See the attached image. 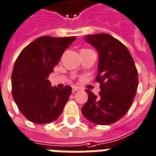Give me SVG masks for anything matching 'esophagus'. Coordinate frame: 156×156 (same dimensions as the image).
<instances>
[{
  "instance_id": "1",
  "label": "esophagus",
  "mask_w": 156,
  "mask_h": 156,
  "mask_svg": "<svg viewBox=\"0 0 156 156\" xmlns=\"http://www.w3.org/2000/svg\"><path fill=\"white\" fill-rule=\"evenodd\" d=\"M80 90V87H72V92L74 93V92H76V91H77V90Z\"/></svg>"
}]
</instances>
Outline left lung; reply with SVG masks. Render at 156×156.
Listing matches in <instances>:
<instances>
[{
	"mask_svg": "<svg viewBox=\"0 0 156 156\" xmlns=\"http://www.w3.org/2000/svg\"><path fill=\"white\" fill-rule=\"evenodd\" d=\"M99 53L98 76L101 91L97 97L87 90L88 101L81 108L84 117L95 124L119 121L133 104L138 87V70L125 45L107 34L85 37Z\"/></svg>",
	"mask_w": 156,
	"mask_h": 156,
	"instance_id": "obj_1",
	"label": "left lung"
}]
</instances>
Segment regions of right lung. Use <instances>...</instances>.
I'll return each mask as SVG.
<instances>
[{
  "label": "right lung",
  "mask_w": 156,
  "mask_h": 156,
  "mask_svg": "<svg viewBox=\"0 0 156 156\" xmlns=\"http://www.w3.org/2000/svg\"><path fill=\"white\" fill-rule=\"evenodd\" d=\"M76 37H37L23 48L12 74V98L23 116L37 124L55 121L62 113L71 87H52L48 80L61 55Z\"/></svg>",
  "instance_id": "1"
}]
</instances>
